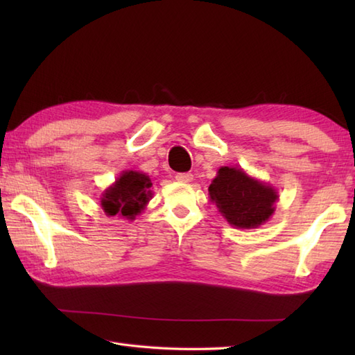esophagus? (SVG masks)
I'll return each instance as SVG.
<instances>
[{
    "instance_id": "1",
    "label": "esophagus",
    "mask_w": 355,
    "mask_h": 355,
    "mask_svg": "<svg viewBox=\"0 0 355 355\" xmlns=\"http://www.w3.org/2000/svg\"><path fill=\"white\" fill-rule=\"evenodd\" d=\"M175 178L178 180V182H182V183H189V182H192L193 175H192V173H189V172H184V173H177Z\"/></svg>"
}]
</instances>
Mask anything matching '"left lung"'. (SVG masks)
<instances>
[{
	"instance_id": "left-lung-1",
	"label": "left lung",
	"mask_w": 355,
	"mask_h": 355,
	"mask_svg": "<svg viewBox=\"0 0 355 355\" xmlns=\"http://www.w3.org/2000/svg\"><path fill=\"white\" fill-rule=\"evenodd\" d=\"M209 198L236 229H258L275 214L277 191L238 166H221L209 186Z\"/></svg>"
}]
</instances>
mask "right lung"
Returning <instances> with one entry per match:
<instances>
[{"mask_svg": "<svg viewBox=\"0 0 355 355\" xmlns=\"http://www.w3.org/2000/svg\"><path fill=\"white\" fill-rule=\"evenodd\" d=\"M153 183L148 173L140 171H122L116 182L103 191L101 206L107 216H123L135 220L153 198Z\"/></svg>", "mask_w": 355, "mask_h": 355, "instance_id": "obj_1", "label": "right lung"}]
</instances>
